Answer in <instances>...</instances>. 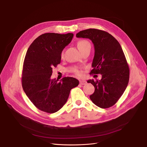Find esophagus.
Instances as JSON below:
<instances>
[{"label": "esophagus", "instance_id": "esophagus-1", "mask_svg": "<svg viewBox=\"0 0 147 147\" xmlns=\"http://www.w3.org/2000/svg\"><path fill=\"white\" fill-rule=\"evenodd\" d=\"M87 83V82L86 80H80V84L81 85H84Z\"/></svg>", "mask_w": 147, "mask_h": 147}]
</instances>
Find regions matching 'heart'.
<instances>
[{"mask_svg":"<svg viewBox=\"0 0 147 147\" xmlns=\"http://www.w3.org/2000/svg\"><path fill=\"white\" fill-rule=\"evenodd\" d=\"M77 48L78 49H79V50L80 51V52L81 51H82L83 49H84L85 48L87 47H90V43L88 42L87 41H86V40H81V41H79V42H77ZM61 58H63L64 57V53L62 52L61 53ZM73 72L76 74L77 75V76H81L83 74V72L81 70H80L79 68H74V69L73 70Z\"/></svg>","mask_w":147,"mask_h":147,"instance_id":"b5f03b06","label":"heart"}]
</instances>
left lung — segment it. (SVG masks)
Masks as SVG:
<instances>
[{
	"label": "left lung",
	"instance_id": "1",
	"mask_svg": "<svg viewBox=\"0 0 147 147\" xmlns=\"http://www.w3.org/2000/svg\"><path fill=\"white\" fill-rule=\"evenodd\" d=\"M76 37L89 39L94 45L90 74H100L102 79L87 81L95 88L90 99L100 108H108L119 100L129 82V69L122 47L112 35L97 29L80 31Z\"/></svg>",
	"mask_w": 147,
	"mask_h": 147
}]
</instances>
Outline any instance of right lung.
I'll return each mask as SVG.
<instances>
[{
  "label": "right lung",
  "mask_w": 147,
  "mask_h": 147,
  "mask_svg": "<svg viewBox=\"0 0 147 147\" xmlns=\"http://www.w3.org/2000/svg\"><path fill=\"white\" fill-rule=\"evenodd\" d=\"M73 34L45 33L36 38L28 48L24 62L22 85L32 103L45 112L53 113L65 104L71 89L79 82L65 77L51 79L53 67L61 62V53L70 43Z\"/></svg>",
  "instance_id": "1"
}]
</instances>
